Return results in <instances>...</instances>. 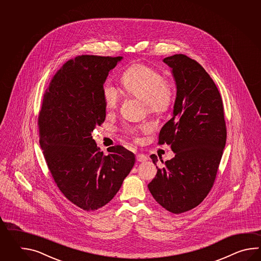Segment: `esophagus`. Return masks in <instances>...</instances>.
Instances as JSON below:
<instances>
[{
    "label": "esophagus",
    "instance_id": "1",
    "mask_svg": "<svg viewBox=\"0 0 261 261\" xmlns=\"http://www.w3.org/2000/svg\"><path fill=\"white\" fill-rule=\"evenodd\" d=\"M136 160L139 162H143V161H146L148 160L147 155H144V154H137L136 155Z\"/></svg>",
    "mask_w": 261,
    "mask_h": 261
}]
</instances>
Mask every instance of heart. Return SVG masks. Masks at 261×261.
<instances>
[{"label":"heart","instance_id":"b5f03b06","mask_svg":"<svg viewBox=\"0 0 261 261\" xmlns=\"http://www.w3.org/2000/svg\"><path fill=\"white\" fill-rule=\"evenodd\" d=\"M121 82L128 94L144 100L150 114L163 115L170 110L173 101L172 84L155 67L134 63L124 72ZM102 96L108 110H114L119 105L120 92L110 82L103 85ZM125 130L132 137L137 139L139 133H148L151 127L149 124L144 123L139 126L126 127Z\"/></svg>","mask_w":261,"mask_h":261}]
</instances>
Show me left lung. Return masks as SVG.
Wrapping results in <instances>:
<instances>
[{"mask_svg": "<svg viewBox=\"0 0 261 261\" xmlns=\"http://www.w3.org/2000/svg\"><path fill=\"white\" fill-rule=\"evenodd\" d=\"M176 85L172 117L162 127L159 144L171 145L174 156L161 161L148 189L167 211L181 214L199 205L217 177L227 139L221 95L199 62L183 54L167 57ZM153 163L158 156L151 155Z\"/></svg>", "mask_w": 261, "mask_h": 261, "instance_id": "1", "label": "left lung"}]
</instances>
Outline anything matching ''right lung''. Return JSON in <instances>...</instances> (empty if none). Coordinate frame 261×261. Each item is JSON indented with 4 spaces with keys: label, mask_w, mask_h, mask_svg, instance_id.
Masks as SVG:
<instances>
[{
    "label": "right lung",
    "mask_w": 261,
    "mask_h": 261,
    "mask_svg": "<svg viewBox=\"0 0 261 261\" xmlns=\"http://www.w3.org/2000/svg\"><path fill=\"white\" fill-rule=\"evenodd\" d=\"M122 57L77 56L56 72L38 117L40 145L61 193L85 211L107 204L121 188L135 156L121 145L103 155L91 133L105 122L102 88Z\"/></svg>",
    "instance_id": "add662e5"
}]
</instances>
